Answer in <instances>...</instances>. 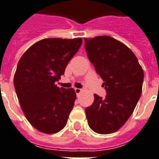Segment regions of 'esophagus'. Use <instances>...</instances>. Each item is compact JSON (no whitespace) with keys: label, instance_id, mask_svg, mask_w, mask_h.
<instances>
[{"label":"esophagus","instance_id":"esophagus-1","mask_svg":"<svg viewBox=\"0 0 159 159\" xmlns=\"http://www.w3.org/2000/svg\"><path fill=\"white\" fill-rule=\"evenodd\" d=\"M75 92H76V93L77 95L79 94L80 93L82 92V89H75Z\"/></svg>","mask_w":159,"mask_h":159}]
</instances>
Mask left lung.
Instances as JSON below:
<instances>
[{
	"instance_id": "obj_1",
	"label": "left lung",
	"mask_w": 159,
	"mask_h": 159,
	"mask_svg": "<svg viewBox=\"0 0 159 159\" xmlns=\"http://www.w3.org/2000/svg\"><path fill=\"white\" fill-rule=\"evenodd\" d=\"M89 61L103 79L106 97L94 94L85 109L89 127L98 134H110L130 118L141 94L144 73L138 60L125 44L106 35L87 39Z\"/></svg>"
}]
</instances>
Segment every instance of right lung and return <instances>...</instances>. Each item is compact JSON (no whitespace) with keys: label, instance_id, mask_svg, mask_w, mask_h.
I'll use <instances>...</instances> for the list:
<instances>
[{"label":"right lung","instance_id":"add662e5","mask_svg":"<svg viewBox=\"0 0 159 159\" xmlns=\"http://www.w3.org/2000/svg\"><path fill=\"white\" fill-rule=\"evenodd\" d=\"M83 43V39H43L26 50L17 63L14 87L20 106L40 132L57 133L66 126L76 100L73 89L56 82Z\"/></svg>","mask_w":159,"mask_h":159}]
</instances>
